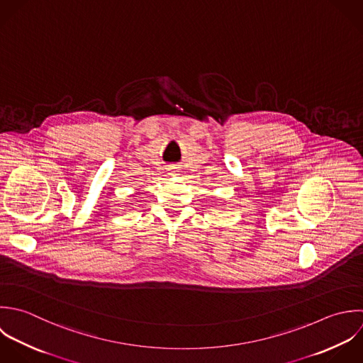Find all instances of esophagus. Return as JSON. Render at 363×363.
Masks as SVG:
<instances>
[{"label": "esophagus", "instance_id": "34e87169", "mask_svg": "<svg viewBox=\"0 0 363 363\" xmlns=\"http://www.w3.org/2000/svg\"><path fill=\"white\" fill-rule=\"evenodd\" d=\"M177 172H178L177 167H171V168H169V175H172V177H174V175H178Z\"/></svg>", "mask_w": 363, "mask_h": 363}]
</instances>
